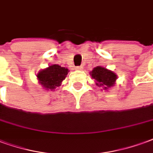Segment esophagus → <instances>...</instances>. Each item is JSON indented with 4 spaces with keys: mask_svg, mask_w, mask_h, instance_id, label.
Instances as JSON below:
<instances>
[{
    "mask_svg": "<svg viewBox=\"0 0 153 153\" xmlns=\"http://www.w3.org/2000/svg\"><path fill=\"white\" fill-rule=\"evenodd\" d=\"M82 68H83L82 66H76V70H81Z\"/></svg>",
    "mask_w": 153,
    "mask_h": 153,
    "instance_id": "esophagus-1",
    "label": "esophagus"
}]
</instances>
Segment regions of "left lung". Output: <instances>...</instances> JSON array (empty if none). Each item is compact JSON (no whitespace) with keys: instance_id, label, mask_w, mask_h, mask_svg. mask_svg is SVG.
Returning <instances> with one entry per match:
<instances>
[{"instance_id":"left-lung-1","label":"left lung","mask_w":153,"mask_h":153,"mask_svg":"<svg viewBox=\"0 0 153 153\" xmlns=\"http://www.w3.org/2000/svg\"><path fill=\"white\" fill-rule=\"evenodd\" d=\"M90 75L93 79L96 80V85H98V87H102L104 90L112 86L117 80V75L114 72L102 67L94 68L90 72Z\"/></svg>"}]
</instances>
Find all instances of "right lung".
I'll return each mask as SVG.
<instances>
[{
	"label": "right lung",
	"instance_id": "obj_1",
	"mask_svg": "<svg viewBox=\"0 0 153 153\" xmlns=\"http://www.w3.org/2000/svg\"><path fill=\"white\" fill-rule=\"evenodd\" d=\"M68 72V68L53 64L41 71L37 74V77L43 87L48 90H54L65 79Z\"/></svg>",
	"mask_w": 153,
	"mask_h": 153
}]
</instances>
